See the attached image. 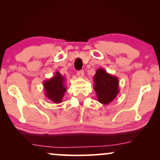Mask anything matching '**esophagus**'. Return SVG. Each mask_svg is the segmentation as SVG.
Returning <instances> with one entry per match:
<instances>
[{"mask_svg": "<svg viewBox=\"0 0 160 160\" xmlns=\"http://www.w3.org/2000/svg\"><path fill=\"white\" fill-rule=\"evenodd\" d=\"M77 75L80 78H82V77L84 76V72L83 71H78V72H77Z\"/></svg>", "mask_w": 160, "mask_h": 160, "instance_id": "esophagus-1", "label": "esophagus"}]
</instances>
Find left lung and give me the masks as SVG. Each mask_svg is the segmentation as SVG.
<instances>
[{
  "mask_svg": "<svg viewBox=\"0 0 160 160\" xmlns=\"http://www.w3.org/2000/svg\"><path fill=\"white\" fill-rule=\"evenodd\" d=\"M93 88L100 103L103 104H110L120 92L118 78L108 74L103 68L97 70L95 76L93 77Z\"/></svg>",
  "mask_w": 160,
  "mask_h": 160,
  "instance_id": "left-lung-1",
  "label": "left lung"
}]
</instances>
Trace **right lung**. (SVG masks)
<instances>
[{
  "label": "right lung",
  "instance_id": "obj_1",
  "mask_svg": "<svg viewBox=\"0 0 160 160\" xmlns=\"http://www.w3.org/2000/svg\"><path fill=\"white\" fill-rule=\"evenodd\" d=\"M65 78L56 71L52 78L43 81L45 95L47 98L56 104L62 102L67 87L65 86Z\"/></svg>",
  "mask_w": 160,
  "mask_h": 160
}]
</instances>
